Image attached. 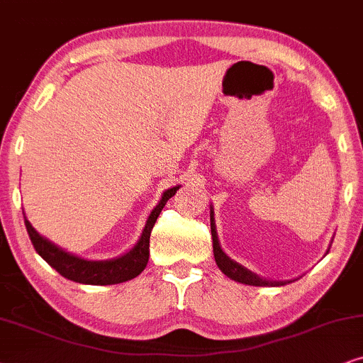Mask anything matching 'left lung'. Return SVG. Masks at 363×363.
I'll return each instance as SVG.
<instances>
[{"label": "left lung", "mask_w": 363, "mask_h": 363, "mask_svg": "<svg viewBox=\"0 0 363 363\" xmlns=\"http://www.w3.org/2000/svg\"><path fill=\"white\" fill-rule=\"evenodd\" d=\"M211 232H212V247H214V259L217 267L222 270V274H225L227 277L235 280V282L245 284V286H255V287H267V286H286L291 280H269L260 277V275L254 274L252 270L245 269L244 265H240L235 260H232L220 247L219 238H217V229H216V220H214V207L211 206ZM328 252V250H327Z\"/></svg>", "instance_id": "1"}]
</instances>
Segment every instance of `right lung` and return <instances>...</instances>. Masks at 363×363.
<instances>
[{
  "instance_id": "add662e5",
  "label": "right lung",
  "mask_w": 363,
  "mask_h": 363,
  "mask_svg": "<svg viewBox=\"0 0 363 363\" xmlns=\"http://www.w3.org/2000/svg\"><path fill=\"white\" fill-rule=\"evenodd\" d=\"M179 187L181 186H174L171 189L164 191L161 201L157 202V206L149 214L141 238L138 239L134 247L114 259H83L79 255L67 252V250L60 247V245L51 242L50 239L43 238L40 232L31 225V222L26 219V216H24V225H26L28 234H30V239L33 245H35L36 252L52 269H56L62 277L69 279L72 282L86 284V286H113V284H121L125 282V280L138 277L146 269L149 260V238H151V230L154 224H156L159 214L164 209V206H166V202L176 194Z\"/></svg>"
}]
</instances>
